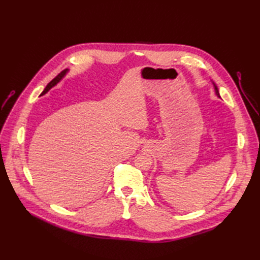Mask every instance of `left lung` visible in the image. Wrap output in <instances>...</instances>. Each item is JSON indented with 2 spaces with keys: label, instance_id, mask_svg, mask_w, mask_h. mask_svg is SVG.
I'll return each mask as SVG.
<instances>
[{
  "label": "left lung",
  "instance_id": "left-lung-1",
  "mask_svg": "<svg viewBox=\"0 0 260 260\" xmlns=\"http://www.w3.org/2000/svg\"><path fill=\"white\" fill-rule=\"evenodd\" d=\"M212 84H214V88H215V92H216V94H217V96L218 98H220V94H219V91H218V88H217V85L212 82Z\"/></svg>",
  "mask_w": 260,
  "mask_h": 260
}]
</instances>
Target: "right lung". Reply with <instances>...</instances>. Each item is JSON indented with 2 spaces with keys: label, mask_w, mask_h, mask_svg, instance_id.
<instances>
[{
  "label": "right lung",
  "mask_w": 260,
  "mask_h": 260,
  "mask_svg": "<svg viewBox=\"0 0 260 260\" xmlns=\"http://www.w3.org/2000/svg\"><path fill=\"white\" fill-rule=\"evenodd\" d=\"M67 73H68V69H65V70H62V72H61L60 74H58L56 77H55L54 79H53V80H52L48 85L45 86V89H44V90H43V92L41 93V95H44L45 93H48V91H50V90L53 88V86L56 85V84H57V83L62 79V78L65 77V75H66ZM41 95H40V96H41Z\"/></svg>",
  "instance_id": "1"
}]
</instances>
